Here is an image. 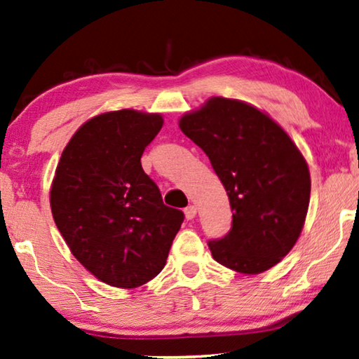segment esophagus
Instances as JSON below:
<instances>
[{"mask_svg": "<svg viewBox=\"0 0 359 359\" xmlns=\"http://www.w3.org/2000/svg\"><path fill=\"white\" fill-rule=\"evenodd\" d=\"M196 216V206H189V208H185V217L189 219V221H191V219H194Z\"/></svg>", "mask_w": 359, "mask_h": 359, "instance_id": "obj_1", "label": "esophagus"}]
</instances>
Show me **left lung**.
Returning <instances> with one entry per match:
<instances>
[{
	"label": "left lung",
	"instance_id": "left-lung-1",
	"mask_svg": "<svg viewBox=\"0 0 359 359\" xmlns=\"http://www.w3.org/2000/svg\"><path fill=\"white\" fill-rule=\"evenodd\" d=\"M210 158L227 191L232 229L210 242L212 258L240 274H261L295 247L306 221L311 177L290 135L266 111L212 96L179 119Z\"/></svg>",
	"mask_w": 359,
	"mask_h": 359
}]
</instances>
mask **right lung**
<instances>
[{
    "mask_svg": "<svg viewBox=\"0 0 359 359\" xmlns=\"http://www.w3.org/2000/svg\"><path fill=\"white\" fill-rule=\"evenodd\" d=\"M163 124L158 112H101L77 128L56 165L50 205L57 231L79 263L111 287L156 277L184 221L140 163Z\"/></svg>",
    "mask_w": 359,
    "mask_h": 359,
    "instance_id": "obj_1",
    "label": "right lung"
}]
</instances>
